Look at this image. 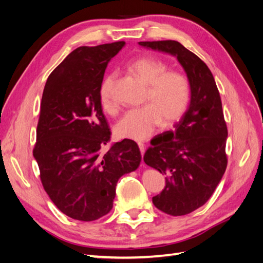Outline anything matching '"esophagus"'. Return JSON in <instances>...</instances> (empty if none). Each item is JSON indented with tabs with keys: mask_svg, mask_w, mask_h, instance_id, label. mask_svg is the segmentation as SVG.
<instances>
[{
	"mask_svg": "<svg viewBox=\"0 0 263 263\" xmlns=\"http://www.w3.org/2000/svg\"><path fill=\"white\" fill-rule=\"evenodd\" d=\"M138 147L140 149L141 156H144V154H145V144H142V142H138Z\"/></svg>",
	"mask_w": 263,
	"mask_h": 263,
	"instance_id": "esophagus-1",
	"label": "esophagus"
}]
</instances>
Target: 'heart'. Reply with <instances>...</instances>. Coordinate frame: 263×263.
I'll list each match as a JSON object with an SVG mask.
<instances>
[{
    "mask_svg": "<svg viewBox=\"0 0 263 263\" xmlns=\"http://www.w3.org/2000/svg\"><path fill=\"white\" fill-rule=\"evenodd\" d=\"M128 68L148 85L146 104L132 108L115 126L121 138L141 141L149 138L162 123L168 127L177 123L186 112L190 103L187 78L178 71H168V65L160 59L142 57L134 60ZM116 73H107L100 86V102L103 110L112 114L116 110L112 90Z\"/></svg>",
    "mask_w": 263,
    "mask_h": 263,
    "instance_id": "obj_1",
    "label": "heart"
}]
</instances>
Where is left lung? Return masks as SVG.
I'll return each mask as SVG.
<instances>
[{
  "instance_id": "obj_1",
  "label": "left lung",
  "mask_w": 263,
  "mask_h": 263,
  "mask_svg": "<svg viewBox=\"0 0 263 263\" xmlns=\"http://www.w3.org/2000/svg\"><path fill=\"white\" fill-rule=\"evenodd\" d=\"M138 44L174 55L190 83V104L176 129L159 135L144 157L146 164L165 176V186L153 197L154 205L165 214L182 216L210 200L226 170L228 132L220 95L205 62L179 42Z\"/></svg>"
}]
</instances>
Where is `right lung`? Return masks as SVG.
Returning a JSON list of instances; mask_svg holds the SVG:
<instances>
[{
    "instance_id": "obj_1",
    "label": "right lung",
    "mask_w": 263,
    "mask_h": 263,
    "mask_svg": "<svg viewBox=\"0 0 263 263\" xmlns=\"http://www.w3.org/2000/svg\"><path fill=\"white\" fill-rule=\"evenodd\" d=\"M124 46L79 47L52 71L44 89L33 154L50 200L77 220L92 221L112 210L117 181L141 161L130 139L101 154L110 130L100 86L108 62Z\"/></svg>"
}]
</instances>
